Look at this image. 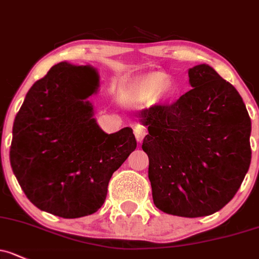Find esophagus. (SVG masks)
<instances>
[{
    "instance_id": "obj_1",
    "label": "esophagus",
    "mask_w": 259,
    "mask_h": 259,
    "mask_svg": "<svg viewBox=\"0 0 259 259\" xmlns=\"http://www.w3.org/2000/svg\"><path fill=\"white\" fill-rule=\"evenodd\" d=\"M134 134L139 143H141V141L144 140V138L146 137V134H148V133H146V127L141 124H137L134 126Z\"/></svg>"
}]
</instances>
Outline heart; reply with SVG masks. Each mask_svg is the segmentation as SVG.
<instances>
[{
  "label": "heart",
  "instance_id": "heart-1",
  "mask_svg": "<svg viewBox=\"0 0 259 259\" xmlns=\"http://www.w3.org/2000/svg\"><path fill=\"white\" fill-rule=\"evenodd\" d=\"M174 83L164 72H150L124 84L120 100L129 107H145L172 94Z\"/></svg>",
  "mask_w": 259,
  "mask_h": 259
}]
</instances>
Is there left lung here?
<instances>
[{
	"instance_id": "left-lung-1",
	"label": "left lung",
	"mask_w": 259,
	"mask_h": 259,
	"mask_svg": "<svg viewBox=\"0 0 259 259\" xmlns=\"http://www.w3.org/2000/svg\"><path fill=\"white\" fill-rule=\"evenodd\" d=\"M192 89L139 118L148 126L152 200L162 212L202 217L225 207L251 164V118L235 87L208 64L189 69Z\"/></svg>"
}]
</instances>
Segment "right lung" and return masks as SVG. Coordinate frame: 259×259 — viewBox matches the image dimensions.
I'll list each match as a JSON object with an SVG mask.
<instances>
[{
	"instance_id": "obj_1",
	"label": "right lung",
	"mask_w": 259,
	"mask_h": 259,
	"mask_svg": "<svg viewBox=\"0 0 259 259\" xmlns=\"http://www.w3.org/2000/svg\"><path fill=\"white\" fill-rule=\"evenodd\" d=\"M99 74L91 65H53L27 93L12 129L10 161L28 200L63 219L94 213L114 171L137 149L132 127L100 129L88 98Z\"/></svg>"
}]
</instances>
